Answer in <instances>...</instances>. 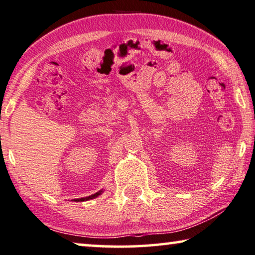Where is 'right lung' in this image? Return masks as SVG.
I'll list each match as a JSON object with an SVG mask.
<instances>
[{"mask_svg": "<svg viewBox=\"0 0 255 255\" xmlns=\"http://www.w3.org/2000/svg\"><path fill=\"white\" fill-rule=\"evenodd\" d=\"M101 194V192H98V193H95L94 195H91V196H87V197H83V199H77L76 201H87V200H92V199H94V197H98L99 195Z\"/></svg>", "mask_w": 255, "mask_h": 255, "instance_id": "obj_1", "label": "right lung"}]
</instances>
